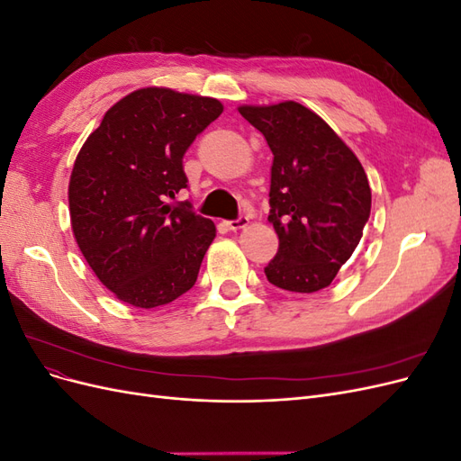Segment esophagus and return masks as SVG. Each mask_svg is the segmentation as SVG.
I'll list each match as a JSON object with an SVG mask.
<instances>
[{
	"label": "esophagus",
	"instance_id": "esophagus-1",
	"mask_svg": "<svg viewBox=\"0 0 461 461\" xmlns=\"http://www.w3.org/2000/svg\"><path fill=\"white\" fill-rule=\"evenodd\" d=\"M248 222H249V219H248V217H244V215H240L239 219L229 221V222H227V227H229V230H240V229L248 227Z\"/></svg>",
	"mask_w": 461,
	"mask_h": 461
}]
</instances>
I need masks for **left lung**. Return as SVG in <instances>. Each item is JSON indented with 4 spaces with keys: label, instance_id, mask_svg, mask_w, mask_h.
Returning a JSON list of instances; mask_svg holds the SVG:
<instances>
[{
    "label": "left lung",
    "instance_id": "left-lung-1",
    "mask_svg": "<svg viewBox=\"0 0 461 461\" xmlns=\"http://www.w3.org/2000/svg\"><path fill=\"white\" fill-rule=\"evenodd\" d=\"M271 151L269 221L278 252L265 267L283 290L327 288L352 258L371 213V188L356 153L298 102L240 105Z\"/></svg>",
    "mask_w": 461,
    "mask_h": 461
}]
</instances>
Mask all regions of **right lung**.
<instances>
[{"label": "right lung", "mask_w": 461, "mask_h": 461, "mask_svg": "<svg viewBox=\"0 0 461 461\" xmlns=\"http://www.w3.org/2000/svg\"><path fill=\"white\" fill-rule=\"evenodd\" d=\"M222 113L215 97L140 88L107 109L82 144L68 180L75 240L100 283L134 308L171 303L196 283L215 239L190 203L183 156Z\"/></svg>", "instance_id": "obj_1"}]
</instances>
